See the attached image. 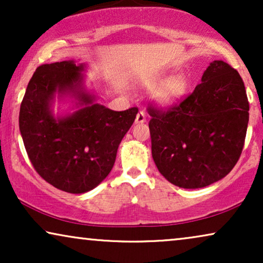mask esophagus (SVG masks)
Listing matches in <instances>:
<instances>
[{"label":"esophagus","mask_w":263,"mask_h":263,"mask_svg":"<svg viewBox=\"0 0 263 263\" xmlns=\"http://www.w3.org/2000/svg\"><path fill=\"white\" fill-rule=\"evenodd\" d=\"M135 122H136V123H145V122H146V114H145V111H142V110L139 111L138 115H136Z\"/></svg>","instance_id":"34e87169"}]
</instances>
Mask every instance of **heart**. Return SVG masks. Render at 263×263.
Returning a JSON list of instances; mask_svg holds the SVG:
<instances>
[{
  "instance_id": "1",
  "label": "heart",
  "mask_w": 263,
  "mask_h": 263,
  "mask_svg": "<svg viewBox=\"0 0 263 263\" xmlns=\"http://www.w3.org/2000/svg\"><path fill=\"white\" fill-rule=\"evenodd\" d=\"M161 82L160 79H149L145 84L148 87H156ZM188 89V81L184 77H176L167 80L157 92V99L163 105H172L178 102Z\"/></svg>"
}]
</instances>
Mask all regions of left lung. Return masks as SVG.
<instances>
[{"mask_svg": "<svg viewBox=\"0 0 263 263\" xmlns=\"http://www.w3.org/2000/svg\"><path fill=\"white\" fill-rule=\"evenodd\" d=\"M201 80L179 102L147 107L154 163L168 182L185 189L210 185L235 167L249 122L246 87L235 68L214 61Z\"/></svg>", "mask_w": 263, "mask_h": 263, "instance_id": "left-lung-1", "label": "left lung"}]
</instances>
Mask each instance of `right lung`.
<instances>
[{"mask_svg": "<svg viewBox=\"0 0 263 263\" xmlns=\"http://www.w3.org/2000/svg\"><path fill=\"white\" fill-rule=\"evenodd\" d=\"M81 70L82 66L71 61L39 66L19 115L20 133L34 170L49 184L70 194L96 188L110 174L118 146L139 111H112L93 103V97L79 91ZM56 90L78 92L85 107L56 120L49 111Z\"/></svg>", "mask_w": 263, "mask_h": 263, "instance_id": "add662e5", "label": "right lung"}]
</instances>
